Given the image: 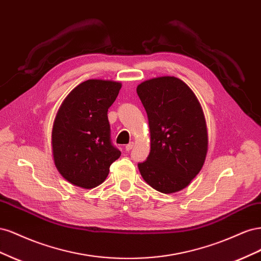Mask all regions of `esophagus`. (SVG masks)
<instances>
[{"mask_svg": "<svg viewBox=\"0 0 261 261\" xmlns=\"http://www.w3.org/2000/svg\"><path fill=\"white\" fill-rule=\"evenodd\" d=\"M133 147H134V143H129L128 145H126V146H125L126 151H130V150L133 149Z\"/></svg>", "mask_w": 261, "mask_h": 261, "instance_id": "esophagus-1", "label": "esophagus"}]
</instances>
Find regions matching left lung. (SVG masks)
<instances>
[{
  "mask_svg": "<svg viewBox=\"0 0 261 261\" xmlns=\"http://www.w3.org/2000/svg\"><path fill=\"white\" fill-rule=\"evenodd\" d=\"M137 94L149 121L151 149L138 163L141 176L155 191L185 188L201 170L208 149L206 121L192 89L176 77L141 83Z\"/></svg>",
  "mask_w": 261,
  "mask_h": 261,
  "instance_id": "1",
  "label": "left lung"
}]
</instances>
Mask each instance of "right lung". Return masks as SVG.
<instances>
[{"mask_svg": "<svg viewBox=\"0 0 261 261\" xmlns=\"http://www.w3.org/2000/svg\"><path fill=\"white\" fill-rule=\"evenodd\" d=\"M121 87L116 82L89 80L63 101L52 130L53 156L61 175L73 185H100L121 155L112 143L108 120V110Z\"/></svg>", "mask_w": 261, "mask_h": 261, "instance_id": "add662e5", "label": "right lung"}]
</instances>
